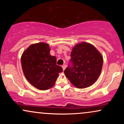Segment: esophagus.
<instances>
[{
	"instance_id": "esophagus-1",
	"label": "esophagus",
	"mask_w": 124,
	"mask_h": 124,
	"mask_svg": "<svg viewBox=\"0 0 124 124\" xmlns=\"http://www.w3.org/2000/svg\"><path fill=\"white\" fill-rule=\"evenodd\" d=\"M62 69H63V70H64L65 69H66V65H62Z\"/></svg>"
}]
</instances>
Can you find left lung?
<instances>
[{
  "instance_id": "left-lung-1",
  "label": "left lung",
  "mask_w": 124,
  "mask_h": 124,
  "mask_svg": "<svg viewBox=\"0 0 124 124\" xmlns=\"http://www.w3.org/2000/svg\"><path fill=\"white\" fill-rule=\"evenodd\" d=\"M70 63L64 73L73 85L79 89L95 83L103 66V56L92 44H77L70 54Z\"/></svg>"
}]
</instances>
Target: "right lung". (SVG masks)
<instances>
[{
	"label": "right lung",
	"instance_id": "obj_1",
	"mask_svg": "<svg viewBox=\"0 0 124 124\" xmlns=\"http://www.w3.org/2000/svg\"><path fill=\"white\" fill-rule=\"evenodd\" d=\"M47 44H32L22 54L21 66L25 78L35 87L45 90L55 85L62 68L56 65V58L49 54Z\"/></svg>",
	"mask_w": 124,
	"mask_h": 124
}]
</instances>
